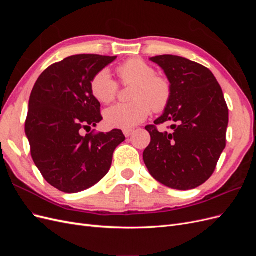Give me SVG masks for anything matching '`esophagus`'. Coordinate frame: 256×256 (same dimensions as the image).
I'll return each mask as SVG.
<instances>
[{"label": "esophagus", "instance_id": "34e87169", "mask_svg": "<svg viewBox=\"0 0 256 256\" xmlns=\"http://www.w3.org/2000/svg\"><path fill=\"white\" fill-rule=\"evenodd\" d=\"M122 132H124V134H125L126 138H129L131 134H134V130L132 129H124Z\"/></svg>", "mask_w": 256, "mask_h": 256}]
</instances>
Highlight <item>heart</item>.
<instances>
[{
  "label": "heart",
  "mask_w": 256,
  "mask_h": 256,
  "mask_svg": "<svg viewBox=\"0 0 256 256\" xmlns=\"http://www.w3.org/2000/svg\"><path fill=\"white\" fill-rule=\"evenodd\" d=\"M122 84H134L128 104H118L104 111L106 124L111 128L131 129L143 122L152 109L164 111L170 102L172 88L170 82L156 74V70L140 58H131L118 68ZM118 84L108 69L97 72L90 81L92 94L98 102L108 104L118 94Z\"/></svg>",
  "instance_id": "1"
}]
</instances>
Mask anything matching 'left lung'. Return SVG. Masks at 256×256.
I'll use <instances>...</instances> for the list:
<instances>
[{"label":"left lung","instance_id":"1","mask_svg":"<svg viewBox=\"0 0 256 256\" xmlns=\"http://www.w3.org/2000/svg\"><path fill=\"white\" fill-rule=\"evenodd\" d=\"M158 64L171 84L172 94L164 114L146 126L150 143L143 160L154 180L177 190L194 189L214 171L226 145L228 109L221 86L203 65L176 56H159ZM175 122L171 133L156 124Z\"/></svg>","mask_w":256,"mask_h":256}]
</instances>
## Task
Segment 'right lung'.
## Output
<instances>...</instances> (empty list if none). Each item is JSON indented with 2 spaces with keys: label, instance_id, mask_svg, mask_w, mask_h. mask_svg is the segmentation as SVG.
I'll use <instances>...</instances> for the list:
<instances>
[{
  "label": "right lung",
  "instance_id": "1",
  "mask_svg": "<svg viewBox=\"0 0 256 256\" xmlns=\"http://www.w3.org/2000/svg\"><path fill=\"white\" fill-rule=\"evenodd\" d=\"M116 58H66L46 69L30 92L26 120L30 154L44 180L62 192H80L102 180L115 148L125 141L120 129L81 134L102 120L90 90L92 76Z\"/></svg>",
  "mask_w": 256,
  "mask_h": 256
}]
</instances>
